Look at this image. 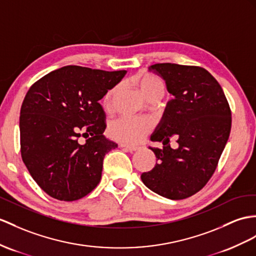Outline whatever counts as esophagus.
<instances>
[{
  "label": "esophagus",
  "instance_id": "esophagus-1",
  "mask_svg": "<svg viewBox=\"0 0 256 256\" xmlns=\"http://www.w3.org/2000/svg\"><path fill=\"white\" fill-rule=\"evenodd\" d=\"M122 148L128 150L129 152H134V151H138V150L140 148L139 146H129V144H124V143H122L120 144Z\"/></svg>",
  "mask_w": 256,
  "mask_h": 256
}]
</instances>
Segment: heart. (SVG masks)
<instances>
[{
  "label": "heart",
  "instance_id": "b5f03b06",
  "mask_svg": "<svg viewBox=\"0 0 256 256\" xmlns=\"http://www.w3.org/2000/svg\"><path fill=\"white\" fill-rule=\"evenodd\" d=\"M136 84L140 86L143 94L148 98L155 92L165 90L164 82L158 76L152 74L142 72L136 77ZM116 88H110L102 98L104 110H110L113 104ZM153 122L144 117L124 116L112 122L110 124V134L112 138L126 143H138L151 132Z\"/></svg>",
  "mask_w": 256,
  "mask_h": 256
}]
</instances>
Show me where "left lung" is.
Wrapping results in <instances>:
<instances>
[{"label": "left lung", "instance_id": "left-lung-1", "mask_svg": "<svg viewBox=\"0 0 256 256\" xmlns=\"http://www.w3.org/2000/svg\"><path fill=\"white\" fill-rule=\"evenodd\" d=\"M148 70L165 80L168 101L151 141L156 156L152 170L143 172L142 182L158 194L182 200L200 191L216 170L232 129V110L220 84L202 67L172 63L154 64ZM172 136L178 148L168 144Z\"/></svg>", "mask_w": 256, "mask_h": 256}]
</instances>
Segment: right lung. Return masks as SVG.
Returning a JSON list of instances; mask_svg holds the SVG:
<instances>
[{"label":"right lung","instance_id":"obj_1","mask_svg":"<svg viewBox=\"0 0 256 256\" xmlns=\"http://www.w3.org/2000/svg\"><path fill=\"white\" fill-rule=\"evenodd\" d=\"M126 72L70 65L30 86L20 108V152L31 177L50 196L76 201L98 184L105 154L117 148L103 134L105 113L98 101ZM80 135L87 138L84 145Z\"/></svg>","mask_w":256,"mask_h":256}]
</instances>
